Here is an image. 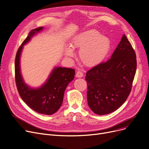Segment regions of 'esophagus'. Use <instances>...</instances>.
<instances>
[{
    "label": "esophagus",
    "mask_w": 149,
    "mask_h": 149,
    "mask_svg": "<svg viewBox=\"0 0 149 149\" xmlns=\"http://www.w3.org/2000/svg\"><path fill=\"white\" fill-rule=\"evenodd\" d=\"M83 76H84L83 73L79 70L77 71V72L76 73V77H83Z\"/></svg>",
    "instance_id": "obj_1"
}]
</instances>
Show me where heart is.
Listing matches in <instances>:
<instances>
[{
  "label": "heart",
  "instance_id": "b5f03b06",
  "mask_svg": "<svg viewBox=\"0 0 149 149\" xmlns=\"http://www.w3.org/2000/svg\"><path fill=\"white\" fill-rule=\"evenodd\" d=\"M80 48L81 61L88 67H94L101 63L108 55L111 48V40L98 31L90 29L77 34L71 41V47H64V54L71 59L74 56V49Z\"/></svg>",
  "mask_w": 149,
  "mask_h": 149
}]
</instances>
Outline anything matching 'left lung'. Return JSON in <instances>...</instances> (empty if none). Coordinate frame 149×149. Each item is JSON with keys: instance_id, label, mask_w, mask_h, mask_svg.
Segmentation results:
<instances>
[{"instance_id": "8db88e82", "label": "left lung", "mask_w": 149, "mask_h": 149, "mask_svg": "<svg viewBox=\"0 0 149 149\" xmlns=\"http://www.w3.org/2000/svg\"><path fill=\"white\" fill-rule=\"evenodd\" d=\"M136 70V54L125 35L111 58L86 73L87 102L97 115L116 110L128 97Z\"/></svg>"}]
</instances>
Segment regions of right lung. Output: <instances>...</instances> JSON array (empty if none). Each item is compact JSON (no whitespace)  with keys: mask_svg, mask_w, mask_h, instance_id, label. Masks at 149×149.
Instances as JSON below:
<instances>
[{"mask_svg":"<svg viewBox=\"0 0 149 149\" xmlns=\"http://www.w3.org/2000/svg\"><path fill=\"white\" fill-rule=\"evenodd\" d=\"M43 30L42 26L32 30L18 49L15 59V77L19 95L25 104L39 113L49 115L61 107L65 90L68 84L73 80L75 71L70 68L55 67L40 87H31L25 82L20 70V57L24 45Z\"/></svg>","mask_w":149,"mask_h":149,"instance_id":"right-lung-1","label":"right lung"}]
</instances>
